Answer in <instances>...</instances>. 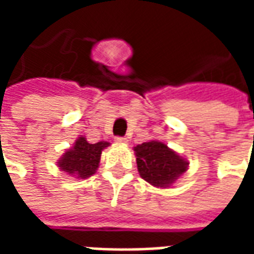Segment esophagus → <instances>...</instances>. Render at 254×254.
Instances as JSON below:
<instances>
[{"label": "esophagus", "instance_id": "esophagus-1", "mask_svg": "<svg viewBox=\"0 0 254 254\" xmlns=\"http://www.w3.org/2000/svg\"><path fill=\"white\" fill-rule=\"evenodd\" d=\"M116 143L127 144V137H116Z\"/></svg>", "mask_w": 254, "mask_h": 254}]
</instances>
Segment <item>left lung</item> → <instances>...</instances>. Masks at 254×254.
Listing matches in <instances>:
<instances>
[{"mask_svg":"<svg viewBox=\"0 0 254 254\" xmlns=\"http://www.w3.org/2000/svg\"><path fill=\"white\" fill-rule=\"evenodd\" d=\"M137 170L143 180L158 188H167L188 169L187 160L156 140L134 147Z\"/></svg>","mask_w":254,"mask_h":254,"instance_id":"obj_1","label":"left lung"}]
</instances>
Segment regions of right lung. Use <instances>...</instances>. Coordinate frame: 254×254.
<instances>
[{"label":"right lung","mask_w":254,"mask_h":254,"mask_svg":"<svg viewBox=\"0 0 254 254\" xmlns=\"http://www.w3.org/2000/svg\"><path fill=\"white\" fill-rule=\"evenodd\" d=\"M107 141L89 144L85 137H78L72 148L67 149L66 152L58 160V167L66 174L76 176L77 178H88L99 166L100 155L102 151L109 147Z\"/></svg>","instance_id":"1"}]
</instances>
